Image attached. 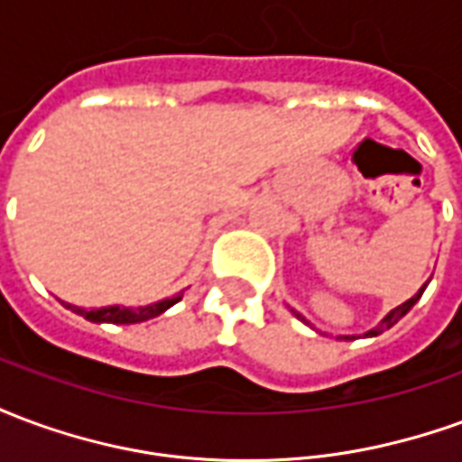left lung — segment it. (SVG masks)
Returning <instances> with one entry per match:
<instances>
[{
	"label": "left lung",
	"instance_id": "1",
	"mask_svg": "<svg viewBox=\"0 0 462 462\" xmlns=\"http://www.w3.org/2000/svg\"><path fill=\"white\" fill-rule=\"evenodd\" d=\"M428 282H430V280H428ZM428 282H426V284H423V287H420V290L416 291V294H413V297H411V300H406V301H403V304H398L396 310H391V311H388L386 317H383V319L378 321V324H376V327H374V329H368L366 334H364V337H378V334H383V331H386V329H391V327H393V324H396L398 319H403V317H406L408 311H411V307H413V304H416V301L420 300V294H423V291H426ZM290 311H291V314H294V317H297V319L304 321V324H307V327H311L310 321L304 319V317H301L300 311H294V310H291V307H290ZM339 339L348 341V339H356V337H339Z\"/></svg>",
	"mask_w": 462,
	"mask_h": 462
}]
</instances>
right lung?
I'll return each mask as SVG.
<instances>
[{
  "mask_svg": "<svg viewBox=\"0 0 462 462\" xmlns=\"http://www.w3.org/2000/svg\"><path fill=\"white\" fill-rule=\"evenodd\" d=\"M182 291L178 294H172L168 300L161 301H152V304H145V307H101V310H84V307H76V304H66V310H71L79 317H84V319L94 321V324H138V321H148L152 317H161L162 311H168L172 304H178L182 300Z\"/></svg>",
  "mask_w": 462,
  "mask_h": 462,
  "instance_id": "right-lung-1",
  "label": "right lung"
}]
</instances>
